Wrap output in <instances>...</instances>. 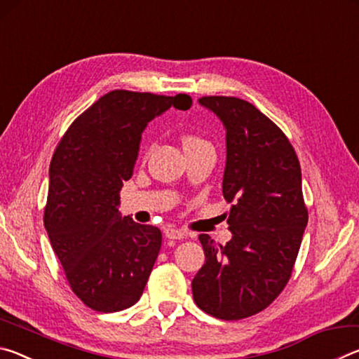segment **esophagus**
Wrapping results in <instances>:
<instances>
[{
    "mask_svg": "<svg viewBox=\"0 0 359 359\" xmlns=\"http://www.w3.org/2000/svg\"><path fill=\"white\" fill-rule=\"evenodd\" d=\"M165 236L168 239H172V241H177V239H185L187 238V233L184 229H179L175 226H168L165 228Z\"/></svg>",
    "mask_w": 359,
    "mask_h": 359,
    "instance_id": "1",
    "label": "esophagus"
}]
</instances>
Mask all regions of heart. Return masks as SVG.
Returning a JSON list of instances; mask_svg holds the SVG:
<instances>
[{
	"label": "heart",
	"mask_w": 359,
	"mask_h": 359,
	"mask_svg": "<svg viewBox=\"0 0 359 359\" xmlns=\"http://www.w3.org/2000/svg\"><path fill=\"white\" fill-rule=\"evenodd\" d=\"M182 144H184V149H188V147H198V145H203L208 142H205L204 139H201L199 136L185 135L184 137H182Z\"/></svg>",
	"instance_id": "b5f03b06"
}]
</instances>
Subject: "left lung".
I'll return each instance as SVG.
<instances>
[{"mask_svg": "<svg viewBox=\"0 0 359 359\" xmlns=\"http://www.w3.org/2000/svg\"><path fill=\"white\" fill-rule=\"evenodd\" d=\"M223 121L226 166L223 196L233 234L226 245L199 234L205 263L191 282L193 299L220 320L252 317L282 293L293 272L309 214L293 145L248 101L203 96Z\"/></svg>", "mask_w": 359, "mask_h": 359, "instance_id": "8db88e82", "label": "left lung"}]
</instances>
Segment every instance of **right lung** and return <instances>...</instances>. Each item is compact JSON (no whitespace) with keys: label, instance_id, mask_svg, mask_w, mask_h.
I'll return each mask as SVG.
<instances>
[{"label":"right lung","instance_id":"add662e5","mask_svg":"<svg viewBox=\"0 0 359 359\" xmlns=\"http://www.w3.org/2000/svg\"><path fill=\"white\" fill-rule=\"evenodd\" d=\"M188 95L114 90L72 121L52 156L44 226L71 290L96 312L139 301L161 248V231L118 212L142 131Z\"/></svg>","mask_w":359,"mask_h":359}]
</instances>
